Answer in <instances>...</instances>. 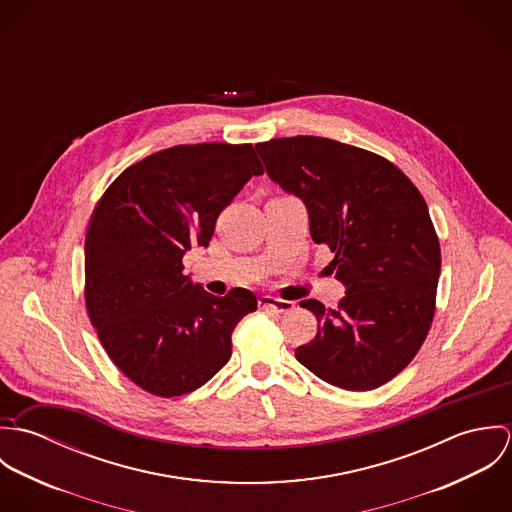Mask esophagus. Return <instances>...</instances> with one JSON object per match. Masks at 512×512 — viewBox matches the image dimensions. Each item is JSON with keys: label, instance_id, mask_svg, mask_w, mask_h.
<instances>
[{"label": "esophagus", "instance_id": "esophagus-1", "mask_svg": "<svg viewBox=\"0 0 512 512\" xmlns=\"http://www.w3.org/2000/svg\"><path fill=\"white\" fill-rule=\"evenodd\" d=\"M260 307L266 309V311H274V313H288L292 311V301H286V299H278V297H272V295H262L260 297Z\"/></svg>", "mask_w": 512, "mask_h": 512}]
</instances>
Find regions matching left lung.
<instances>
[{
    "label": "left lung",
    "instance_id": "left-lung-1",
    "mask_svg": "<svg viewBox=\"0 0 512 512\" xmlns=\"http://www.w3.org/2000/svg\"><path fill=\"white\" fill-rule=\"evenodd\" d=\"M256 149L266 173L299 197L315 244L347 288L339 307L299 305L317 317V335L295 359L345 390H372L420 351L436 311L441 254L428 205L388 159L317 136L278 138Z\"/></svg>",
    "mask_w": 512,
    "mask_h": 512
}]
</instances>
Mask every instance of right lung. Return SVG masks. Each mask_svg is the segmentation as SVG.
Here are the masks:
<instances>
[{
    "mask_svg": "<svg viewBox=\"0 0 512 512\" xmlns=\"http://www.w3.org/2000/svg\"><path fill=\"white\" fill-rule=\"evenodd\" d=\"M262 163L250 144L161 149L124 169L88 222L84 297L112 363L149 394L171 398L209 382L232 355V331L256 295L205 292L183 274L209 246L220 211Z\"/></svg>",
    "mask_w": 512,
    "mask_h": 512,
    "instance_id": "add662e5",
    "label": "right lung"
}]
</instances>
